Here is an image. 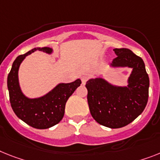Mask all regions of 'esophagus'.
I'll return each instance as SVG.
<instances>
[{
	"instance_id": "esophagus-1",
	"label": "esophagus",
	"mask_w": 160,
	"mask_h": 160,
	"mask_svg": "<svg viewBox=\"0 0 160 160\" xmlns=\"http://www.w3.org/2000/svg\"><path fill=\"white\" fill-rule=\"evenodd\" d=\"M88 76H83L82 77H81V81H82V84H86V82H87V80H88Z\"/></svg>"
}]
</instances>
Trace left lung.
I'll list each match as a JSON object with an SVG mask.
<instances>
[{"label": "left lung", "instance_id": "8db88e82", "mask_svg": "<svg viewBox=\"0 0 160 160\" xmlns=\"http://www.w3.org/2000/svg\"><path fill=\"white\" fill-rule=\"evenodd\" d=\"M114 51L117 57L110 64L111 68H132L128 85H114L98 77L88 80L85 86L92 118L102 125L119 128L128 125L144 111L150 80L142 58L125 48Z\"/></svg>", "mask_w": 160, "mask_h": 160}]
</instances>
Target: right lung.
Segmentation results:
<instances>
[{
  "label": "right lung",
  "instance_id": "1",
  "mask_svg": "<svg viewBox=\"0 0 160 160\" xmlns=\"http://www.w3.org/2000/svg\"><path fill=\"white\" fill-rule=\"evenodd\" d=\"M51 54L49 47L34 48L25 54L19 55L13 62L8 75L7 86L11 107L22 121L38 129H45L59 123L63 118L67 101L81 84L77 79L72 83H60L48 93L37 98H29L22 93L18 81V69L24 58L35 51Z\"/></svg>",
  "mask_w": 160,
  "mask_h": 160
}]
</instances>
